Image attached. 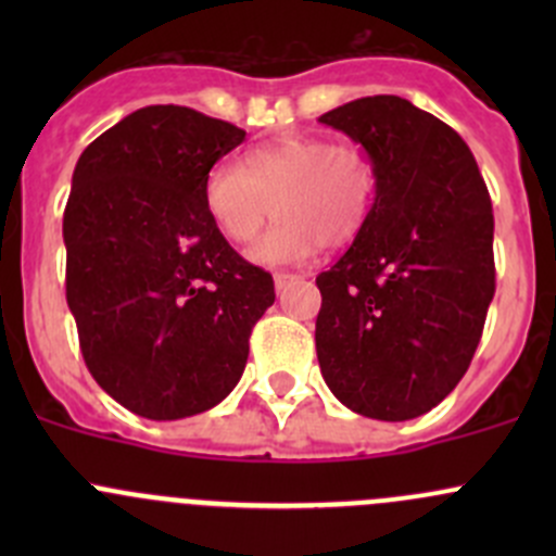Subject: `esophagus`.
<instances>
[{
    "instance_id": "obj_1",
    "label": "esophagus",
    "mask_w": 556,
    "mask_h": 556,
    "mask_svg": "<svg viewBox=\"0 0 556 556\" xmlns=\"http://www.w3.org/2000/svg\"><path fill=\"white\" fill-rule=\"evenodd\" d=\"M295 279H301V277H295V274H274V285H277V290H282L285 285L295 282Z\"/></svg>"
}]
</instances>
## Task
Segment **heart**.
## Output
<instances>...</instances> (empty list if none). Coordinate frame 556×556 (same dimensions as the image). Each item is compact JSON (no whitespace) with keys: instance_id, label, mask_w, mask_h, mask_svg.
<instances>
[{"instance_id":"heart-1","label":"heart","mask_w":556,"mask_h":556,"mask_svg":"<svg viewBox=\"0 0 556 556\" xmlns=\"http://www.w3.org/2000/svg\"><path fill=\"white\" fill-rule=\"evenodd\" d=\"M377 172L355 144L295 137L223 161L204 182V204L217 231L247 247L277 212L279 226L250 252L257 266H301L319 247L357 237L371 210Z\"/></svg>"}]
</instances>
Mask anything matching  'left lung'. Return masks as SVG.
<instances>
[{
	"label": "left lung",
	"instance_id": "8db88e82",
	"mask_svg": "<svg viewBox=\"0 0 556 556\" xmlns=\"http://www.w3.org/2000/svg\"><path fill=\"white\" fill-rule=\"evenodd\" d=\"M361 144L377 195L355 242L317 277V361L352 412L403 422L468 371L495 295L492 201L454 128L401 97L319 115Z\"/></svg>",
	"mask_w": 556,
	"mask_h": 556
}]
</instances>
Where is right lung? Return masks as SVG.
I'll list each match as a JSON object with an SVG mask.
<instances>
[{
	"instance_id": "add662e5",
	"label": "right lung",
	"mask_w": 556,
	"mask_h": 556,
	"mask_svg": "<svg viewBox=\"0 0 556 556\" xmlns=\"http://www.w3.org/2000/svg\"><path fill=\"white\" fill-rule=\"evenodd\" d=\"M242 128L190 106L131 112L83 150L64 210L66 304L88 371L148 419L217 406L242 379L274 279L212 223L204 182Z\"/></svg>"
}]
</instances>
